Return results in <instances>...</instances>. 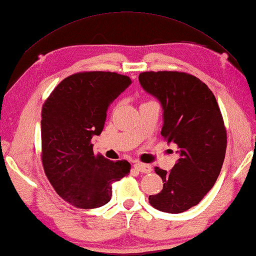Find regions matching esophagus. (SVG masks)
Here are the masks:
<instances>
[{"label":"esophagus","mask_w":256,"mask_h":256,"mask_svg":"<svg viewBox=\"0 0 256 256\" xmlns=\"http://www.w3.org/2000/svg\"><path fill=\"white\" fill-rule=\"evenodd\" d=\"M134 169L138 170V172H142V174H150L152 171L151 166L146 164H141V162H138V164H134Z\"/></svg>","instance_id":"esophagus-1"}]
</instances>
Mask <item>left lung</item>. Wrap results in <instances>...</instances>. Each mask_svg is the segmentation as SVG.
I'll use <instances>...</instances> for the list:
<instances>
[{
  "label": "left lung",
  "mask_w": 256,
  "mask_h": 256,
  "mask_svg": "<svg viewBox=\"0 0 256 256\" xmlns=\"http://www.w3.org/2000/svg\"><path fill=\"white\" fill-rule=\"evenodd\" d=\"M138 80L161 102V134L179 150L170 171L154 168L164 188L148 196V202L160 212H186L212 188L225 159L227 133L220 106L206 84L187 72H144Z\"/></svg>",
  "instance_id": "left-lung-1"
}]
</instances>
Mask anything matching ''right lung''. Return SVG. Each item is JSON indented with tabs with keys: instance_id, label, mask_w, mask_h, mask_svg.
<instances>
[{
	"instance_id": "1",
	"label": "right lung",
	"mask_w": 256,
	"mask_h": 256,
	"mask_svg": "<svg viewBox=\"0 0 256 256\" xmlns=\"http://www.w3.org/2000/svg\"><path fill=\"white\" fill-rule=\"evenodd\" d=\"M131 84L118 72H76L60 82L44 102L41 161L56 192L74 207L105 205L112 184L130 174L128 161L94 154L92 138L103 131L108 106Z\"/></svg>"
}]
</instances>
